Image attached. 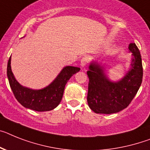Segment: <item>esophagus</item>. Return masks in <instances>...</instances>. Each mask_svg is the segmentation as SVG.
Returning a JSON list of instances; mask_svg holds the SVG:
<instances>
[{
	"mask_svg": "<svg viewBox=\"0 0 150 150\" xmlns=\"http://www.w3.org/2000/svg\"><path fill=\"white\" fill-rule=\"evenodd\" d=\"M88 57H83L82 59H81V62H80V65H81V68H84L85 66V65H87V63H88Z\"/></svg>",
	"mask_w": 150,
	"mask_h": 150,
	"instance_id": "34e87169",
	"label": "esophagus"
}]
</instances>
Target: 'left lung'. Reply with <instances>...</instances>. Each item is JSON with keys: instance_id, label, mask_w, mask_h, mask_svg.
Masks as SVG:
<instances>
[{"instance_id": "obj_1", "label": "left lung", "mask_w": 150, "mask_h": 150, "mask_svg": "<svg viewBox=\"0 0 150 150\" xmlns=\"http://www.w3.org/2000/svg\"><path fill=\"white\" fill-rule=\"evenodd\" d=\"M128 50L132 53L129 70L119 81L108 77L102 62L92 61L89 65L87 100L94 113L110 114L124 110L139 90L143 80L141 55L135 43H129Z\"/></svg>"}]
</instances>
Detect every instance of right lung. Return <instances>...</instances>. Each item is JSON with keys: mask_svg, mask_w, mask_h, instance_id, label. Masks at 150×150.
Here are the masks:
<instances>
[{"mask_svg": "<svg viewBox=\"0 0 150 150\" xmlns=\"http://www.w3.org/2000/svg\"><path fill=\"white\" fill-rule=\"evenodd\" d=\"M11 56L7 62V75L11 90L18 102L26 108L36 111H49L60 104L66 83L80 68L65 66L50 85L42 89H32L21 85L11 70Z\"/></svg>", "mask_w": 150, "mask_h": 150, "instance_id": "1", "label": "right lung"}]
</instances>
